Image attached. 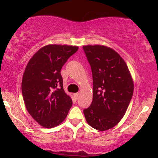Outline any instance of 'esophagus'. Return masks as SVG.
<instances>
[{"mask_svg": "<svg viewBox=\"0 0 158 158\" xmlns=\"http://www.w3.org/2000/svg\"><path fill=\"white\" fill-rule=\"evenodd\" d=\"M73 96H74V98L75 99V100H77V98H78V97H79V94H78V93L74 94H73Z\"/></svg>", "mask_w": 158, "mask_h": 158, "instance_id": "34e87169", "label": "esophagus"}]
</instances>
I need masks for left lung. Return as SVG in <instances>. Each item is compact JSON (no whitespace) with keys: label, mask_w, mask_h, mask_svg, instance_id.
I'll list each match as a JSON object with an SVG mask.
<instances>
[{"label":"left lung","mask_w":158,"mask_h":158,"mask_svg":"<svg viewBox=\"0 0 158 158\" xmlns=\"http://www.w3.org/2000/svg\"><path fill=\"white\" fill-rule=\"evenodd\" d=\"M92 70L93 101L83 111L93 128L106 131L115 127L126 113L134 92L127 64L114 49L103 45L83 47Z\"/></svg>","instance_id":"1"}]
</instances>
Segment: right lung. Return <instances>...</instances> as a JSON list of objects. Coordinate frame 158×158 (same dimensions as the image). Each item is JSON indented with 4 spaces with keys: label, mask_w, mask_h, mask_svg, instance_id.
Segmentation results:
<instances>
[{
    "label": "right lung",
    "mask_w": 158,
    "mask_h": 158,
    "mask_svg": "<svg viewBox=\"0 0 158 158\" xmlns=\"http://www.w3.org/2000/svg\"><path fill=\"white\" fill-rule=\"evenodd\" d=\"M77 49V46L67 44L46 45L26 67L21 83L23 101L31 117L44 128L61 124L72 106V99L63 89L60 70Z\"/></svg>",
    "instance_id": "right-lung-1"
}]
</instances>
